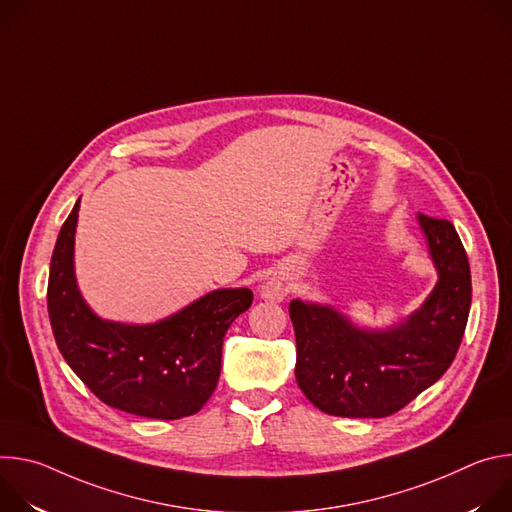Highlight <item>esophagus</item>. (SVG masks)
Wrapping results in <instances>:
<instances>
[{
	"label": "esophagus",
	"instance_id": "esophagus-1",
	"mask_svg": "<svg viewBox=\"0 0 512 512\" xmlns=\"http://www.w3.org/2000/svg\"><path fill=\"white\" fill-rule=\"evenodd\" d=\"M261 296L267 298V300H281L285 296V285L281 281H277V279H271V281H267L263 285Z\"/></svg>",
	"mask_w": 512,
	"mask_h": 512
}]
</instances>
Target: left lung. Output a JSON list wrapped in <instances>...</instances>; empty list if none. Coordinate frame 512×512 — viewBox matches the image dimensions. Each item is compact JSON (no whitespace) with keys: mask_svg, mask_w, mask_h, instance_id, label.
I'll list each match as a JSON object with an SVG mask.
<instances>
[{"mask_svg":"<svg viewBox=\"0 0 512 512\" xmlns=\"http://www.w3.org/2000/svg\"><path fill=\"white\" fill-rule=\"evenodd\" d=\"M417 221L437 283L405 322L389 330H360L330 306L302 300L289 304L298 385L328 415H393L454 362L472 304L468 255L450 221L427 214Z\"/></svg>","mask_w":512,"mask_h":512,"instance_id":"1","label":"left lung"}]
</instances>
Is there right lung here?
Returning <instances> with one entry per match:
<instances>
[{"mask_svg": "<svg viewBox=\"0 0 512 512\" xmlns=\"http://www.w3.org/2000/svg\"><path fill=\"white\" fill-rule=\"evenodd\" d=\"M79 204L58 233L48 275V316L60 354L109 407L150 419L198 413L221 377L223 338L251 308L253 291L216 289L148 326L101 320L85 304L72 267Z\"/></svg>", "mask_w": 512, "mask_h": 512, "instance_id": "obj_1", "label": "right lung"}]
</instances>
